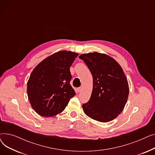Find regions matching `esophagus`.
<instances>
[{"label":"esophagus","mask_w":155,"mask_h":155,"mask_svg":"<svg viewBox=\"0 0 155 155\" xmlns=\"http://www.w3.org/2000/svg\"><path fill=\"white\" fill-rule=\"evenodd\" d=\"M81 91H82V88H81V87L77 88V92H81Z\"/></svg>","instance_id":"1"}]
</instances>
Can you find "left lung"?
<instances>
[{
  "mask_svg": "<svg viewBox=\"0 0 155 155\" xmlns=\"http://www.w3.org/2000/svg\"><path fill=\"white\" fill-rule=\"evenodd\" d=\"M93 77L91 99L82 105L85 114L95 120L107 123L124 109L129 95L127 78L120 64L112 57L97 52L79 56Z\"/></svg>",
  "mask_w": 155,
  "mask_h": 155,
  "instance_id": "obj_1",
  "label": "left lung"
}]
</instances>
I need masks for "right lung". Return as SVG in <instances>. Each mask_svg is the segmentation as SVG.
I'll use <instances>...</instances> for the list:
<instances>
[{"label":"right lung","instance_id":"1","mask_svg":"<svg viewBox=\"0 0 155 155\" xmlns=\"http://www.w3.org/2000/svg\"><path fill=\"white\" fill-rule=\"evenodd\" d=\"M78 53L60 51L39 63L27 84L28 99L39 115L52 117L61 113L75 92L70 84V67Z\"/></svg>","mask_w":155,"mask_h":155}]
</instances>
